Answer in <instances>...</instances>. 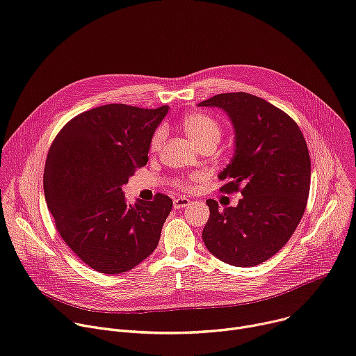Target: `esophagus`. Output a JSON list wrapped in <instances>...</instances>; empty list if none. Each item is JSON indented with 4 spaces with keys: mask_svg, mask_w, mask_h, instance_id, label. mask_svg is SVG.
<instances>
[{
    "mask_svg": "<svg viewBox=\"0 0 356 356\" xmlns=\"http://www.w3.org/2000/svg\"><path fill=\"white\" fill-rule=\"evenodd\" d=\"M191 202L187 199V197H177L173 200V206L175 209H183V207H187Z\"/></svg>",
    "mask_w": 356,
    "mask_h": 356,
    "instance_id": "34e87169",
    "label": "esophagus"
}]
</instances>
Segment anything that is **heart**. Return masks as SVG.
<instances>
[{
	"instance_id": "obj_1",
	"label": "heart",
	"mask_w": 356,
	"mask_h": 356,
	"mask_svg": "<svg viewBox=\"0 0 356 356\" xmlns=\"http://www.w3.org/2000/svg\"><path fill=\"white\" fill-rule=\"evenodd\" d=\"M181 127L186 136L197 147L206 143L217 145L221 138V129L218 123L213 118L202 113L187 115L181 120ZM161 140H163V129H157L150 142V150L152 152L159 150L161 146Z\"/></svg>"
}]
</instances>
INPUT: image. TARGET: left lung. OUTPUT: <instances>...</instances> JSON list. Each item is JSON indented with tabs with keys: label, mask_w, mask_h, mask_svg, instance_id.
Segmentation results:
<instances>
[{
	"label": "left lung",
	"mask_w": 356,
	"mask_h": 356,
	"mask_svg": "<svg viewBox=\"0 0 356 356\" xmlns=\"http://www.w3.org/2000/svg\"><path fill=\"white\" fill-rule=\"evenodd\" d=\"M197 106L217 108L234 129V154L218 179H232L224 193L238 188L236 207L206 200L210 217L203 230L207 250L225 264L258 266L289 240L300 224L311 183V160L298 124L258 96L220 93Z\"/></svg>",
	"instance_id": "obj_1"
}]
</instances>
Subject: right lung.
<instances>
[{"label": "right lung", "mask_w": 356, "mask_h": 356, "mask_svg": "<svg viewBox=\"0 0 356 356\" xmlns=\"http://www.w3.org/2000/svg\"><path fill=\"white\" fill-rule=\"evenodd\" d=\"M169 112L122 104L86 111L55 138L45 163L44 193L56 229L90 268L120 274L159 244L173 202L129 204L122 186L147 163L152 138Z\"/></svg>", "instance_id": "1"}]
</instances>
